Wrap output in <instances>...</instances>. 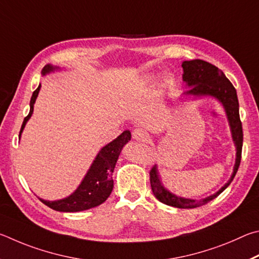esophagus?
Returning a JSON list of instances; mask_svg holds the SVG:
<instances>
[{
	"label": "esophagus",
	"instance_id": "34e87169",
	"mask_svg": "<svg viewBox=\"0 0 259 259\" xmlns=\"http://www.w3.org/2000/svg\"><path fill=\"white\" fill-rule=\"evenodd\" d=\"M133 138L135 140H138V141H148V139L150 138L149 137V134L147 131H144L142 128H137L133 131Z\"/></svg>",
	"mask_w": 259,
	"mask_h": 259
}]
</instances>
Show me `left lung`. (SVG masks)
<instances>
[{"mask_svg": "<svg viewBox=\"0 0 259 259\" xmlns=\"http://www.w3.org/2000/svg\"><path fill=\"white\" fill-rule=\"evenodd\" d=\"M183 80L189 86V90L184 94L194 95V97H209L216 98L223 104L225 109L226 116H228L229 124L231 127V133L232 139L237 148V158H235V164L233 168V173L231 175L228 183L224 184L216 193L207 197L201 200H193V199H187L182 197H178L169 192L168 190L162 185L159 173H158L157 165H155L150 170V184L152 192L155 197L160 202L165 203L171 207L176 208H196L199 206L206 205L212 199L219 197L224 190L229 187L232 182L235 174L241 161V152H242V124L240 120L239 115V101L237 91H235L232 83L226 78L224 72L219 69L216 66L211 63L196 59V60L183 61Z\"/></svg>", "mask_w": 259, "mask_h": 259, "instance_id": "8db88e82", "label": "left lung"}]
</instances>
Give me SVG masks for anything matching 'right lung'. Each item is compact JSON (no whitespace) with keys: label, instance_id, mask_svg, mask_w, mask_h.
I'll return each instance as SVG.
<instances>
[{"label":"right lung","instance_id":"obj_1","mask_svg":"<svg viewBox=\"0 0 259 259\" xmlns=\"http://www.w3.org/2000/svg\"><path fill=\"white\" fill-rule=\"evenodd\" d=\"M58 69V67H53L51 65H47L42 70V75L49 74L53 70ZM40 85L34 91L33 95L30 99V110L28 116L25 117L24 122L21 125V130L19 133V138L25 128L26 122L28 121L31 117V113L34 111V103L37 98L39 92ZM131 140V132L130 131H124L119 137L113 140L112 142L108 143L104 146L98 156L95 157L93 164L91 165L90 169L86 173L84 180L81 181L79 187L75 190L74 193H71L69 197L56 201H48L43 200L39 198L44 205L52 208L54 210L63 211V212H74V211H81L94 208L99 205H101L110 196V193L113 189V180L112 173L115 169L116 162L119 157L121 149L125 144Z\"/></svg>","mask_w":259,"mask_h":259}]
</instances>
